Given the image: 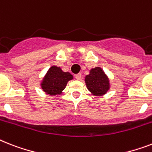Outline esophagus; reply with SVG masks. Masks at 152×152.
Segmentation results:
<instances>
[{
	"instance_id": "34e87169",
	"label": "esophagus",
	"mask_w": 152,
	"mask_h": 152,
	"mask_svg": "<svg viewBox=\"0 0 152 152\" xmlns=\"http://www.w3.org/2000/svg\"><path fill=\"white\" fill-rule=\"evenodd\" d=\"M75 77H76V80H81V78H82V74L81 73H78V74H76V76H75Z\"/></svg>"
}]
</instances>
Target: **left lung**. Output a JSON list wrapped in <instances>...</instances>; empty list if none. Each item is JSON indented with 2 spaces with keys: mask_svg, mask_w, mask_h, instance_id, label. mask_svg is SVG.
Returning <instances> with one entry per match:
<instances>
[{
  "mask_svg": "<svg viewBox=\"0 0 152 152\" xmlns=\"http://www.w3.org/2000/svg\"><path fill=\"white\" fill-rule=\"evenodd\" d=\"M85 83L88 91L94 96H103L110 89L109 78L101 67L91 69L85 76Z\"/></svg>",
  "mask_w": 152,
  "mask_h": 152,
  "instance_id": "left-lung-1",
  "label": "left lung"
}]
</instances>
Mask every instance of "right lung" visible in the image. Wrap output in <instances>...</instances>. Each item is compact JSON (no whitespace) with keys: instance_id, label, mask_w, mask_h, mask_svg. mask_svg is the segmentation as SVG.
<instances>
[{"instance_id":"add662e5","label":"right lung","mask_w":152,"mask_h":152,"mask_svg":"<svg viewBox=\"0 0 152 152\" xmlns=\"http://www.w3.org/2000/svg\"><path fill=\"white\" fill-rule=\"evenodd\" d=\"M72 79L73 76L71 73L63 72L60 67L52 65L43 77L40 87L46 94L59 95L65 90L68 82Z\"/></svg>"}]
</instances>
